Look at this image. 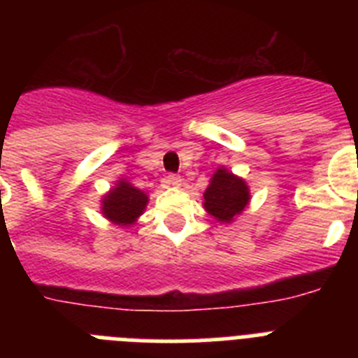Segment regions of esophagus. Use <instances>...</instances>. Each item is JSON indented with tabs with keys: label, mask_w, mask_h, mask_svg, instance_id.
<instances>
[{
	"label": "esophagus",
	"mask_w": 358,
	"mask_h": 358,
	"mask_svg": "<svg viewBox=\"0 0 358 358\" xmlns=\"http://www.w3.org/2000/svg\"><path fill=\"white\" fill-rule=\"evenodd\" d=\"M169 182L172 186H176V188H179V186L182 185V177L177 176V173H170V176H169Z\"/></svg>",
	"instance_id": "34e87169"
}]
</instances>
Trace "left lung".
Listing matches in <instances>:
<instances>
[{
	"mask_svg": "<svg viewBox=\"0 0 358 358\" xmlns=\"http://www.w3.org/2000/svg\"><path fill=\"white\" fill-rule=\"evenodd\" d=\"M249 202L248 185L227 170L218 169L204 192V208L220 222H231Z\"/></svg>",
	"mask_w": 358,
	"mask_h": 358,
	"instance_id": "8db88e82",
	"label": "left lung"
}]
</instances>
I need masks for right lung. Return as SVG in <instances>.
<instances>
[{
  "label": "right lung",
  "mask_w": 358,
  "mask_h": 358,
  "mask_svg": "<svg viewBox=\"0 0 358 358\" xmlns=\"http://www.w3.org/2000/svg\"><path fill=\"white\" fill-rule=\"evenodd\" d=\"M147 201L148 197L141 189L134 188L125 181H120L116 188L110 189L102 201V210L110 222L127 226L143 213Z\"/></svg>",
  "instance_id": "obj_1"
}]
</instances>
